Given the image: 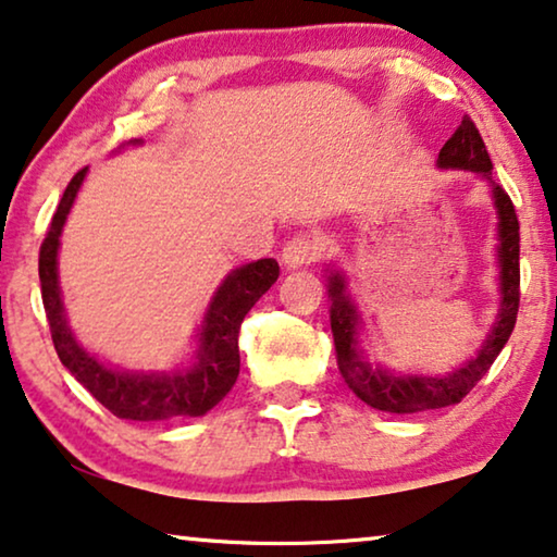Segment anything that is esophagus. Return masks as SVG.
Returning <instances> with one entry per match:
<instances>
[{"label": "esophagus", "instance_id": "34e87169", "mask_svg": "<svg viewBox=\"0 0 557 557\" xmlns=\"http://www.w3.org/2000/svg\"><path fill=\"white\" fill-rule=\"evenodd\" d=\"M318 255H320V239L300 235V237H293L285 247H282V264H285L287 270H297L318 260Z\"/></svg>", "mask_w": 557, "mask_h": 557}]
</instances>
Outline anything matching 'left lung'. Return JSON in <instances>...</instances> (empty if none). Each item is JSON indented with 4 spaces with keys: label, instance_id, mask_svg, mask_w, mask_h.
<instances>
[{
    "label": "left lung",
    "instance_id": "obj_1",
    "mask_svg": "<svg viewBox=\"0 0 557 557\" xmlns=\"http://www.w3.org/2000/svg\"><path fill=\"white\" fill-rule=\"evenodd\" d=\"M437 170H465L478 172L487 182L493 207L497 214V287H500V307L495 322L487 332L483 345L470 360L445 375H400L385 364L370 362L362 350V314L347 289L345 272L327 268V295H330V327L335 337V355L339 375L370 408L383 412H422L437 410L460 403L478 380L491 370L497 355L510 339L516 327L520 305V225L508 193L493 180V162L487 154L483 137L470 117H462L460 127L447 139L437 154Z\"/></svg>",
    "mask_w": 557,
    "mask_h": 557
}]
</instances>
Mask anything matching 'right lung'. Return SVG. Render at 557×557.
Masks as SVG:
<instances>
[{
    "instance_id": "1",
    "label": "right lung",
    "mask_w": 557,
    "mask_h": 557,
    "mask_svg": "<svg viewBox=\"0 0 557 557\" xmlns=\"http://www.w3.org/2000/svg\"><path fill=\"white\" fill-rule=\"evenodd\" d=\"M143 145V139H129L124 147ZM87 170L74 174L57 207L52 225L39 250L41 302L52 330L54 350L74 377L92 393L99 403L122 420H174L199 418L210 412L225 397L239 375V325L252 305L275 285L280 264L272 257L247 262L227 272V277L214 289L205 318L197 327V350L187 368L177 370H124L107 364L87 350L74 337L66 320L62 287H60V237L74 199L87 177Z\"/></svg>"
}]
</instances>
